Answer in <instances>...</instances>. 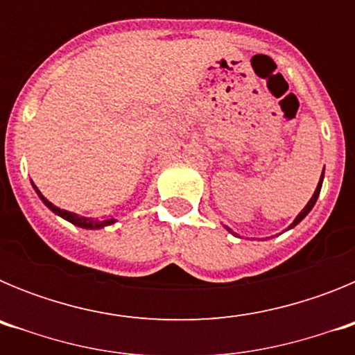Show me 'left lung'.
I'll list each match as a JSON object with an SVG mask.
<instances>
[{
  "instance_id": "left-lung-1",
  "label": "left lung",
  "mask_w": 355,
  "mask_h": 355,
  "mask_svg": "<svg viewBox=\"0 0 355 355\" xmlns=\"http://www.w3.org/2000/svg\"><path fill=\"white\" fill-rule=\"evenodd\" d=\"M324 171H325V168H324ZM322 181H324V172H322V175H320L318 187H316L315 193H313V197H311V199H309V202H307V205H306V208H304V209H302V211H300V213H299V215H297V218H295V220H293V222H291L290 229H291V227H295V225L299 224V222H300V220H302V218H304V216H306V215H307V213L311 211V209H313V206H315V202H316V199H318V196H320V190H322ZM227 231H231V229H227ZM231 233H233V231H231Z\"/></svg>"
}]
</instances>
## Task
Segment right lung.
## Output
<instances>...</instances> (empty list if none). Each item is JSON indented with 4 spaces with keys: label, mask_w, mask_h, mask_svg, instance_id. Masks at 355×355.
Returning a JSON list of instances; mask_svg holds the SVG:
<instances>
[{
    "label": "right lung",
    "mask_w": 355,
    "mask_h": 355,
    "mask_svg": "<svg viewBox=\"0 0 355 355\" xmlns=\"http://www.w3.org/2000/svg\"><path fill=\"white\" fill-rule=\"evenodd\" d=\"M31 184H33V183H31ZM33 188H35V192H37V196L40 197V200H42L44 205L48 206V208L51 209L53 213H56V215H58V216H62V218L69 220V222H71V224L78 225V227H83V229H101V227H106V225L114 224V222H115V218H110V220H92V218H87V216H80V215H76V213L67 211V209H60V208H58V206L51 205V202H49V200L46 199V197L42 196V193L39 192V188H37L35 184H33Z\"/></svg>",
    "instance_id": "1"
}]
</instances>
